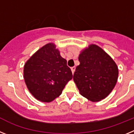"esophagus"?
<instances>
[{"instance_id":"obj_1","label":"esophagus","mask_w":134,"mask_h":134,"mask_svg":"<svg viewBox=\"0 0 134 134\" xmlns=\"http://www.w3.org/2000/svg\"><path fill=\"white\" fill-rule=\"evenodd\" d=\"M75 69H76L75 66H74V67H72V68H71V70H72V74H74V71H75Z\"/></svg>"}]
</instances>
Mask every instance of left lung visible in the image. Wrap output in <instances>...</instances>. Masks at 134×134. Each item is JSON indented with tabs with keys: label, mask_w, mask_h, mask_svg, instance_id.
<instances>
[{
	"label": "left lung",
	"mask_w": 134,
	"mask_h": 134,
	"mask_svg": "<svg viewBox=\"0 0 134 134\" xmlns=\"http://www.w3.org/2000/svg\"><path fill=\"white\" fill-rule=\"evenodd\" d=\"M73 80L80 94L92 102L106 98L118 79V67L109 54L95 44H91L79 55Z\"/></svg>",
	"instance_id": "obj_1"
}]
</instances>
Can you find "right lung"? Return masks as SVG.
<instances>
[{"label": "right lung", "instance_id": "obj_1", "mask_svg": "<svg viewBox=\"0 0 134 134\" xmlns=\"http://www.w3.org/2000/svg\"><path fill=\"white\" fill-rule=\"evenodd\" d=\"M23 77L27 88L37 100L49 103L58 97L72 73L55 43L41 47L26 62Z\"/></svg>", "mask_w": 134, "mask_h": 134}]
</instances>
